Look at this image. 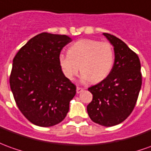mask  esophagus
<instances>
[{
    "label": "esophagus",
    "mask_w": 151,
    "mask_h": 151,
    "mask_svg": "<svg viewBox=\"0 0 151 151\" xmlns=\"http://www.w3.org/2000/svg\"><path fill=\"white\" fill-rule=\"evenodd\" d=\"M83 91V88H82V87H79V86H78V87H77V89H76V91H77V93L78 94L81 93Z\"/></svg>",
    "instance_id": "obj_1"
}]
</instances>
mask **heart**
<instances>
[{"label": "heart", "instance_id": "b5f03b06", "mask_svg": "<svg viewBox=\"0 0 151 151\" xmlns=\"http://www.w3.org/2000/svg\"><path fill=\"white\" fill-rule=\"evenodd\" d=\"M58 62L63 74L68 80H73L81 70L83 82L91 80L98 83L104 80L112 69L114 50L107 42L81 39L69 46L68 54H60Z\"/></svg>", "mask_w": 151, "mask_h": 151}]
</instances>
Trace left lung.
I'll use <instances>...</instances> for the list:
<instances>
[{
	"instance_id": "left-lung-1",
	"label": "left lung",
	"mask_w": 151,
	"mask_h": 151,
	"mask_svg": "<svg viewBox=\"0 0 151 151\" xmlns=\"http://www.w3.org/2000/svg\"><path fill=\"white\" fill-rule=\"evenodd\" d=\"M103 35L114 47V63L103 81L88 88L93 98L86 110L94 123L112 127L126 119L136 105L142 87L141 63L122 40L109 33Z\"/></svg>"
}]
</instances>
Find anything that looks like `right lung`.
<instances>
[{
    "mask_svg": "<svg viewBox=\"0 0 151 151\" xmlns=\"http://www.w3.org/2000/svg\"><path fill=\"white\" fill-rule=\"evenodd\" d=\"M72 42L66 35L42 32L31 38L13 60L9 85L21 113L39 127L65 119L76 86L61 71L58 58Z\"/></svg>",
    "mask_w": 151,
    "mask_h": 151,
    "instance_id": "add662e5",
    "label": "right lung"
}]
</instances>
